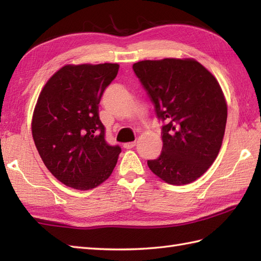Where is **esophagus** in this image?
Listing matches in <instances>:
<instances>
[{
	"instance_id": "1",
	"label": "esophagus",
	"mask_w": 261,
	"mask_h": 261,
	"mask_svg": "<svg viewBox=\"0 0 261 261\" xmlns=\"http://www.w3.org/2000/svg\"><path fill=\"white\" fill-rule=\"evenodd\" d=\"M136 146V141H132V142H126L123 145V148L125 149H132Z\"/></svg>"
}]
</instances>
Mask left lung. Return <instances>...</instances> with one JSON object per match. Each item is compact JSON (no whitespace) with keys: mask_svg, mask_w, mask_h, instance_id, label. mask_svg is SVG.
I'll return each mask as SVG.
<instances>
[{"mask_svg":"<svg viewBox=\"0 0 261 261\" xmlns=\"http://www.w3.org/2000/svg\"><path fill=\"white\" fill-rule=\"evenodd\" d=\"M162 121L163 149L149 168L171 185L196 180L218 157L228 108L218 81L194 59L142 60L132 66Z\"/></svg>","mask_w":261,"mask_h":261,"instance_id":"left-lung-1","label":"left lung"}]
</instances>
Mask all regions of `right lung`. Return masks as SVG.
Returning <instances> with one entry per match:
<instances>
[{
	"instance_id": "right-lung-1",
	"label": "right lung",
	"mask_w": 261,
	"mask_h": 261,
	"mask_svg": "<svg viewBox=\"0 0 261 261\" xmlns=\"http://www.w3.org/2000/svg\"><path fill=\"white\" fill-rule=\"evenodd\" d=\"M118 64L67 65L43 86L32 118V137L48 170L66 186L86 191L107 180L120 146L105 140L98 104L118 75Z\"/></svg>"
}]
</instances>
